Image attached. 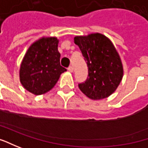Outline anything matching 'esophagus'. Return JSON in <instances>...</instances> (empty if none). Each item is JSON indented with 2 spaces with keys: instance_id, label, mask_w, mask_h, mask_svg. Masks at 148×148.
I'll use <instances>...</instances> for the list:
<instances>
[{
  "instance_id": "obj_1",
  "label": "esophagus",
  "mask_w": 148,
  "mask_h": 148,
  "mask_svg": "<svg viewBox=\"0 0 148 148\" xmlns=\"http://www.w3.org/2000/svg\"><path fill=\"white\" fill-rule=\"evenodd\" d=\"M68 70H69V72H71V73H72V72L74 71V69H73V67H72V66H69V68H68Z\"/></svg>"
}]
</instances>
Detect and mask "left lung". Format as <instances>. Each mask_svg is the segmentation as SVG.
I'll return each instance as SVG.
<instances>
[{
    "label": "left lung",
    "instance_id": "left-lung-1",
    "mask_svg": "<svg viewBox=\"0 0 148 148\" xmlns=\"http://www.w3.org/2000/svg\"><path fill=\"white\" fill-rule=\"evenodd\" d=\"M88 68L87 80L79 84V89L88 98L108 97L120 85L124 75L121 59L112 42L99 33L74 37Z\"/></svg>",
    "mask_w": 148,
    "mask_h": 148
}]
</instances>
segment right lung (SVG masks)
<instances>
[{"label":"right lung","mask_w":148,"mask_h":148,"mask_svg":"<svg viewBox=\"0 0 148 148\" xmlns=\"http://www.w3.org/2000/svg\"><path fill=\"white\" fill-rule=\"evenodd\" d=\"M59 40L42 37L28 47L19 69V80L25 89L42 95L52 89L66 69L60 63Z\"/></svg>","instance_id":"add662e5"}]
</instances>
